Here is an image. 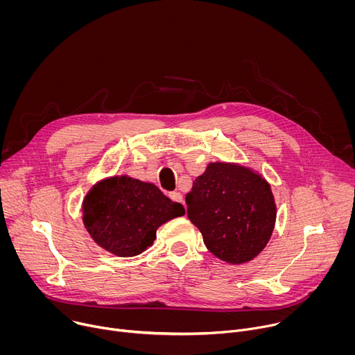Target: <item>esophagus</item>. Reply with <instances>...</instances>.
I'll return each mask as SVG.
<instances>
[{
	"mask_svg": "<svg viewBox=\"0 0 355 355\" xmlns=\"http://www.w3.org/2000/svg\"><path fill=\"white\" fill-rule=\"evenodd\" d=\"M168 196H170V199H171V200L178 202V204H182V195H181L180 192H175V191H174V192H170V195H168Z\"/></svg>",
	"mask_w": 355,
	"mask_h": 355,
	"instance_id": "34e87169",
	"label": "esophagus"
}]
</instances>
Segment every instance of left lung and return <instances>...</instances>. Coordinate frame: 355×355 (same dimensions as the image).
<instances>
[{
    "label": "left lung",
    "instance_id": "obj_1",
    "mask_svg": "<svg viewBox=\"0 0 355 355\" xmlns=\"http://www.w3.org/2000/svg\"><path fill=\"white\" fill-rule=\"evenodd\" d=\"M188 219L218 259L241 264L268 243L277 216L270 184L245 167L212 163L187 193Z\"/></svg>",
    "mask_w": 355,
    "mask_h": 355
}]
</instances>
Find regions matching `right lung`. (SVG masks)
<instances>
[{
	"label": "right lung",
	"mask_w": 355,
	"mask_h": 355,
	"mask_svg": "<svg viewBox=\"0 0 355 355\" xmlns=\"http://www.w3.org/2000/svg\"><path fill=\"white\" fill-rule=\"evenodd\" d=\"M184 214L156 185L125 175L95 185L83 204L92 239L119 257L140 254L153 244L159 226Z\"/></svg>",
	"instance_id": "add662e5"
}]
</instances>
